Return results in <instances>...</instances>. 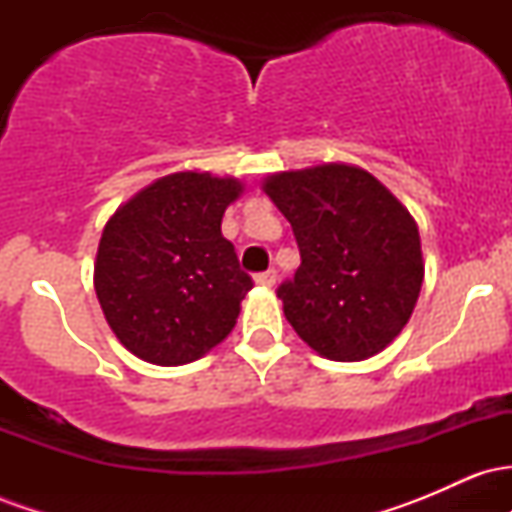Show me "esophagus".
Here are the masks:
<instances>
[{
  "label": "esophagus",
  "mask_w": 512,
  "mask_h": 512,
  "mask_svg": "<svg viewBox=\"0 0 512 512\" xmlns=\"http://www.w3.org/2000/svg\"><path fill=\"white\" fill-rule=\"evenodd\" d=\"M255 284H257V286H267V289H269V286H274V284H276V272H274V269H269V272L257 274V276H255Z\"/></svg>",
  "instance_id": "1"
}]
</instances>
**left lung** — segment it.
Returning <instances> with one entry per match:
<instances>
[{
	"mask_svg": "<svg viewBox=\"0 0 512 512\" xmlns=\"http://www.w3.org/2000/svg\"><path fill=\"white\" fill-rule=\"evenodd\" d=\"M262 190L301 250V267L276 291L298 337L330 361L380 354L409 322L424 281L414 216L349 163L281 170Z\"/></svg>",
	"mask_w": 512,
	"mask_h": 512,
	"instance_id": "left-lung-1",
	"label": "left lung"
}]
</instances>
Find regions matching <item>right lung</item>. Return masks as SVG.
<instances>
[{
    "label": "right lung",
    "instance_id": "obj_1",
    "mask_svg": "<svg viewBox=\"0 0 512 512\" xmlns=\"http://www.w3.org/2000/svg\"><path fill=\"white\" fill-rule=\"evenodd\" d=\"M238 178L180 170L139 190L110 216L93 286L110 330L134 356L182 366L231 334L252 279L221 236Z\"/></svg>",
    "mask_w": 512,
    "mask_h": 512
}]
</instances>
